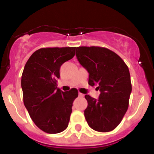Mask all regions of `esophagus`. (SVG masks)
I'll use <instances>...</instances> for the list:
<instances>
[{
  "instance_id": "1",
  "label": "esophagus",
  "mask_w": 154,
  "mask_h": 154,
  "mask_svg": "<svg viewBox=\"0 0 154 154\" xmlns=\"http://www.w3.org/2000/svg\"><path fill=\"white\" fill-rule=\"evenodd\" d=\"M78 95L80 96V97H85V94H81V93H79V94H78Z\"/></svg>"
}]
</instances>
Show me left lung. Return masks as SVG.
<instances>
[{
	"label": "left lung",
	"mask_w": 154,
	"mask_h": 154,
	"mask_svg": "<svg viewBox=\"0 0 154 154\" xmlns=\"http://www.w3.org/2000/svg\"><path fill=\"white\" fill-rule=\"evenodd\" d=\"M76 56L89 73L88 85L101 91L97 100L85 95L87 122L94 130L110 132L121 122L129 107L132 91L129 68L119 55L105 47L80 46Z\"/></svg>",
	"instance_id": "8db88e82"
}]
</instances>
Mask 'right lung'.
<instances>
[{"label": "right lung", "instance_id": "right-lung-1", "mask_svg": "<svg viewBox=\"0 0 154 154\" xmlns=\"http://www.w3.org/2000/svg\"><path fill=\"white\" fill-rule=\"evenodd\" d=\"M76 47L41 48L32 54L21 75L23 101L34 123L45 133L55 134L67 128L78 91L63 92L57 78L63 63L73 58Z\"/></svg>", "mask_w": 154, "mask_h": 154}]
</instances>
